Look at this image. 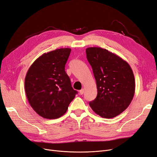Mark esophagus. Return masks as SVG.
Segmentation results:
<instances>
[{"label":"esophagus","instance_id":"34e87169","mask_svg":"<svg viewBox=\"0 0 157 157\" xmlns=\"http://www.w3.org/2000/svg\"><path fill=\"white\" fill-rule=\"evenodd\" d=\"M84 93V89H82V90H80L79 91V94H80V95H83Z\"/></svg>","mask_w":157,"mask_h":157}]
</instances>
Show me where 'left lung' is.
Instances as JSON below:
<instances>
[{
	"mask_svg": "<svg viewBox=\"0 0 157 157\" xmlns=\"http://www.w3.org/2000/svg\"><path fill=\"white\" fill-rule=\"evenodd\" d=\"M86 52L97 88V96L90 102V107L100 117L114 118L132 101L135 90L133 71L126 61L105 49L91 47Z\"/></svg>",
	"mask_w": 157,
	"mask_h": 157,
	"instance_id": "left-lung-1",
	"label": "left lung"
}]
</instances>
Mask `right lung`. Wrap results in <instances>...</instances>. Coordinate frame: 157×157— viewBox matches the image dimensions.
<instances>
[{
	"label": "right lung",
	"mask_w": 157,
	"mask_h": 157,
	"mask_svg": "<svg viewBox=\"0 0 157 157\" xmlns=\"http://www.w3.org/2000/svg\"><path fill=\"white\" fill-rule=\"evenodd\" d=\"M70 48L45 53L29 67L24 81L26 97L31 108L40 117L58 118L66 112L77 93L65 71Z\"/></svg>",
	"instance_id": "obj_1"
}]
</instances>
